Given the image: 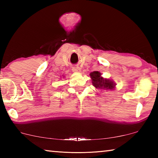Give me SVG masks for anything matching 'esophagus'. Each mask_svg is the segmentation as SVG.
Here are the masks:
<instances>
[{"instance_id": "34e87169", "label": "esophagus", "mask_w": 158, "mask_h": 158, "mask_svg": "<svg viewBox=\"0 0 158 158\" xmlns=\"http://www.w3.org/2000/svg\"><path fill=\"white\" fill-rule=\"evenodd\" d=\"M72 69H73V72H75V73H80V71H81V68L79 67H73Z\"/></svg>"}]
</instances>
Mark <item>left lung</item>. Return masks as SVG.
Masks as SVG:
<instances>
[{"label": "left lung", "instance_id": "left-lung-1", "mask_svg": "<svg viewBox=\"0 0 158 158\" xmlns=\"http://www.w3.org/2000/svg\"><path fill=\"white\" fill-rule=\"evenodd\" d=\"M92 79L93 85L96 89H113L115 87L114 82L106 79H104L101 77L100 73L98 71H94L90 74Z\"/></svg>", "mask_w": 158, "mask_h": 158}]
</instances>
